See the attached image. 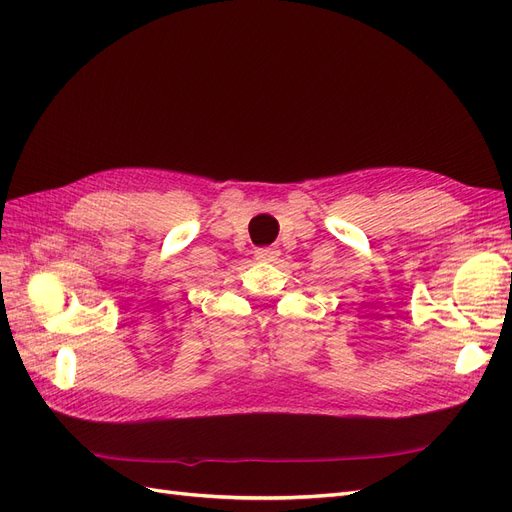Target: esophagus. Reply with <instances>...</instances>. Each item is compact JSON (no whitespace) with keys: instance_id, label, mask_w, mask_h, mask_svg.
Here are the masks:
<instances>
[{"instance_id":"1","label":"esophagus","mask_w":512,"mask_h":512,"mask_svg":"<svg viewBox=\"0 0 512 512\" xmlns=\"http://www.w3.org/2000/svg\"><path fill=\"white\" fill-rule=\"evenodd\" d=\"M254 256H256L258 260L271 262V260H275L277 256H280V250H277V247H258V250L254 252Z\"/></svg>"}]
</instances>
